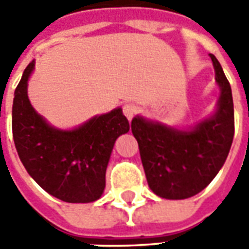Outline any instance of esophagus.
<instances>
[{"label":"esophagus","mask_w":249,"mask_h":249,"mask_svg":"<svg viewBox=\"0 0 249 249\" xmlns=\"http://www.w3.org/2000/svg\"><path fill=\"white\" fill-rule=\"evenodd\" d=\"M123 112H124L125 117L128 120L133 119V116L136 114V107L133 104H125L123 107Z\"/></svg>","instance_id":"1"}]
</instances>
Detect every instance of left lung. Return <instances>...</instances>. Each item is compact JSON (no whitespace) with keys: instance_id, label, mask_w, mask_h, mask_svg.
Segmentation results:
<instances>
[{"instance_id":"left-lung-1","label":"left lung","mask_w":249,"mask_h":249,"mask_svg":"<svg viewBox=\"0 0 249 249\" xmlns=\"http://www.w3.org/2000/svg\"><path fill=\"white\" fill-rule=\"evenodd\" d=\"M221 88L217 112L193 130H180L153 124L141 117L132 120V133L139 142L148 185L157 196L180 200L195 196L207 187L230 153L235 114L231 85L223 68L209 54Z\"/></svg>"}]
</instances>
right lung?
Here are the masks:
<instances>
[{
    "label": "right lung",
    "instance_id": "add662e5",
    "mask_svg": "<svg viewBox=\"0 0 249 249\" xmlns=\"http://www.w3.org/2000/svg\"><path fill=\"white\" fill-rule=\"evenodd\" d=\"M35 62L24 71L16 88L12 129L21 162L36 183L66 203H90L105 188V172L114 141L129 130L121 108L73 130L46 124L30 105L26 88Z\"/></svg>",
    "mask_w": 249,
    "mask_h": 249
}]
</instances>
